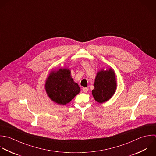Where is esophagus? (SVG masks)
<instances>
[{
  "label": "esophagus",
  "instance_id": "1",
  "mask_svg": "<svg viewBox=\"0 0 156 156\" xmlns=\"http://www.w3.org/2000/svg\"><path fill=\"white\" fill-rule=\"evenodd\" d=\"M83 92H84L86 93V92H87V91L89 90V89H88V88H87V87H83Z\"/></svg>",
  "mask_w": 156,
  "mask_h": 156
}]
</instances>
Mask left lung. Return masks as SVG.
Wrapping results in <instances>:
<instances>
[{
	"mask_svg": "<svg viewBox=\"0 0 156 156\" xmlns=\"http://www.w3.org/2000/svg\"><path fill=\"white\" fill-rule=\"evenodd\" d=\"M92 95L99 103L109 100L114 94L117 89L115 74L113 69H102L97 72L94 84Z\"/></svg>",
	"mask_w": 156,
	"mask_h": 156,
	"instance_id": "1",
	"label": "left lung"
}]
</instances>
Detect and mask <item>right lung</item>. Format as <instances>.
Returning <instances> with one entry per match:
<instances>
[{"instance_id": "add662e5", "label": "right lung", "mask_w": 156, "mask_h": 156, "mask_svg": "<svg viewBox=\"0 0 156 156\" xmlns=\"http://www.w3.org/2000/svg\"><path fill=\"white\" fill-rule=\"evenodd\" d=\"M45 89L49 98L61 105L69 103L80 92L78 84L73 80L68 69L51 71L46 80Z\"/></svg>"}]
</instances>
